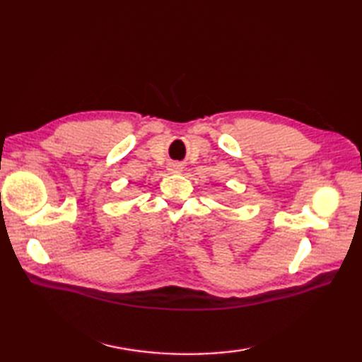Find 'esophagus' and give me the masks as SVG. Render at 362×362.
<instances>
[{"mask_svg": "<svg viewBox=\"0 0 362 362\" xmlns=\"http://www.w3.org/2000/svg\"><path fill=\"white\" fill-rule=\"evenodd\" d=\"M182 169H183V166L180 163H171L168 168V171L171 174H177V173H182Z\"/></svg>", "mask_w": 362, "mask_h": 362, "instance_id": "esophagus-1", "label": "esophagus"}]
</instances>
